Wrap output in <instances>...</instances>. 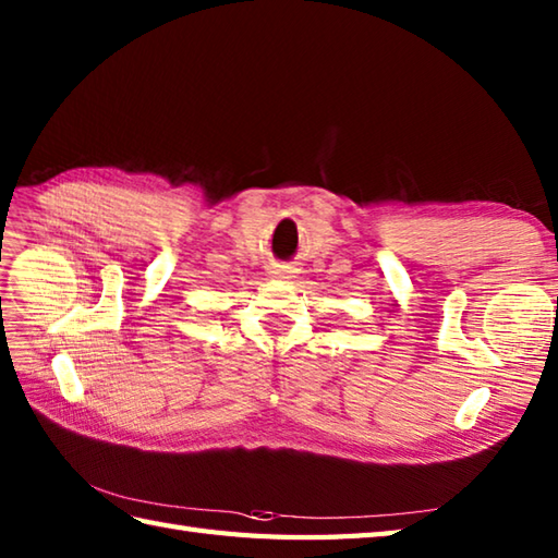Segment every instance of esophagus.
I'll return each instance as SVG.
<instances>
[{"label":"esophagus","instance_id":"obj_1","mask_svg":"<svg viewBox=\"0 0 558 558\" xmlns=\"http://www.w3.org/2000/svg\"><path fill=\"white\" fill-rule=\"evenodd\" d=\"M294 272H298V270H294L292 266L278 264V266H272V268L268 270V276H270L272 280H282V282H286V280H292V278H294Z\"/></svg>","mask_w":558,"mask_h":558}]
</instances>
